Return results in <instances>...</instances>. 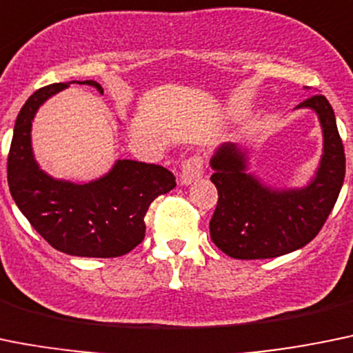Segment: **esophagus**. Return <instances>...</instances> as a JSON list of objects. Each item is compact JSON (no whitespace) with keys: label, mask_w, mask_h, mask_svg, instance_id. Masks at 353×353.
Masks as SVG:
<instances>
[{"label":"esophagus","mask_w":353,"mask_h":353,"mask_svg":"<svg viewBox=\"0 0 353 353\" xmlns=\"http://www.w3.org/2000/svg\"><path fill=\"white\" fill-rule=\"evenodd\" d=\"M203 174V157L200 154H193V157L186 158L181 165V184L188 186L193 181H199Z\"/></svg>","instance_id":"obj_1"}]
</instances>
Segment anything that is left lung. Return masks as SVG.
<instances>
[{
    "label": "left lung",
    "mask_w": 353,
    "mask_h": 353,
    "mask_svg": "<svg viewBox=\"0 0 353 353\" xmlns=\"http://www.w3.org/2000/svg\"><path fill=\"white\" fill-rule=\"evenodd\" d=\"M317 113L324 151L314 179L303 188L276 190L247 172V151L225 143L210 158L217 205L210 239L235 259L289 254L317 236L334 207L345 179V150L327 99L315 94L296 106Z\"/></svg>",
    "instance_id": "left-lung-1"
}]
</instances>
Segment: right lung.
<instances>
[{
	"instance_id": "1",
	"label": "right lung",
	"mask_w": 353,
	"mask_h": 353,
	"mask_svg": "<svg viewBox=\"0 0 353 353\" xmlns=\"http://www.w3.org/2000/svg\"><path fill=\"white\" fill-rule=\"evenodd\" d=\"M69 83L36 90L15 120L8 153V186L32 228L54 249L80 258H118L144 239V216L157 196L176 186L165 167L118 160L113 169L90 183L55 179L39 169L31 144V127L43 102ZM104 94L94 80L77 81Z\"/></svg>"
}]
</instances>
